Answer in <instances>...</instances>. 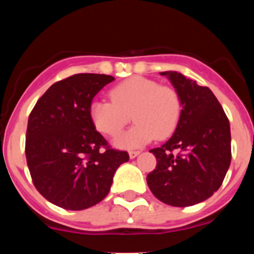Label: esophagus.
<instances>
[{
  "instance_id": "obj_1",
  "label": "esophagus",
  "mask_w": 254,
  "mask_h": 254,
  "mask_svg": "<svg viewBox=\"0 0 254 254\" xmlns=\"http://www.w3.org/2000/svg\"><path fill=\"white\" fill-rule=\"evenodd\" d=\"M140 155V151H129V157L135 158Z\"/></svg>"
}]
</instances>
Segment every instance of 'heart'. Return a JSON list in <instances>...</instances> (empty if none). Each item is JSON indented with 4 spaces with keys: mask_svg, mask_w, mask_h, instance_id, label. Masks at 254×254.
I'll use <instances>...</instances> for the list:
<instances>
[{
    "mask_svg": "<svg viewBox=\"0 0 254 254\" xmlns=\"http://www.w3.org/2000/svg\"><path fill=\"white\" fill-rule=\"evenodd\" d=\"M111 99H93L88 114L93 127L108 136L119 134L131 115L136 124L114 140L117 147L136 148L155 137L167 139L181 122L182 101L178 92L153 79L141 76L125 79L113 87Z\"/></svg>",
    "mask_w": 254,
    "mask_h": 254,
    "instance_id": "heart-1",
    "label": "heart"
}]
</instances>
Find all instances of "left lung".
Listing matches in <instances>:
<instances>
[{"mask_svg":"<svg viewBox=\"0 0 254 254\" xmlns=\"http://www.w3.org/2000/svg\"><path fill=\"white\" fill-rule=\"evenodd\" d=\"M161 75L178 92L182 117L172 137L150 151L157 165L146 181L162 203L190 206L206 200L221 187L231 163L230 123L207 87L177 71Z\"/></svg>","mask_w":254,"mask_h":254,"instance_id":"8db88e82","label":"left lung"}]
</instances>
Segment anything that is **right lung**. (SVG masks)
Instances as JSON below:
<instances>
[{
  "instance_id": "1",
  "label": "right lung",
  "mask_w": 254,
  "mask_h": 254,
  "mask_svg": "<svg viewBox=\"0 0 254 254\" xmlns=\"http://www.w3.org/2000/svg\"><path fill=\"white\" fill-rule=\"evenodd\" d=\"M112 81L109 75L77 73L55 82L28 119L25 157L33 183L66 210L103 200L117 168L129 161L127 151L112 148L89 119L93 97Z\"/></svg>"
}]
</instances>
